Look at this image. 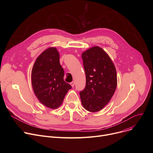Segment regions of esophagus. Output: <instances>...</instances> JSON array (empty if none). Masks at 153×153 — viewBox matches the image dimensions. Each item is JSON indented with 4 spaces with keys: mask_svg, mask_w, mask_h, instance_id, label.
Listing matches in <instances>:
<instances>
[{
    "mask_svg": "<svg viewBox=\"0 0 153 153\" xmlns=\"http://www.w3.org/2000/svg\"><path fill=\"white\" fill-rule=\"evenodd\" d=\"M70 85L72 86V87H74V81L71 82L70 83Z\"/></svg>",
    "mask_w": 153,
    "mask_h": 153,
    "instance_id": "1",
    "label": "esophagus"
}]
</instances>
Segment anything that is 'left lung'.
I'll list each match as a JSON object with an SVG mask.
<instances>
[{
  "instance_id": "1",
  "label": "left lung",
  "mask_w": 153,
  "mask_h": 153,
  "mask_svg": "<svg viewBox=\"0 0 153 153\" xmlns=\"http://www.w3.org/2000/svg\"><path fill=\"white\" fill-rule=\"evenodd\" d=\"M86 77L85 89L80 92L82 105L87 111L97 112L111 100L117 85V71L110 56L99 46L82 54Z\"/></svg>"
}]
</instances>
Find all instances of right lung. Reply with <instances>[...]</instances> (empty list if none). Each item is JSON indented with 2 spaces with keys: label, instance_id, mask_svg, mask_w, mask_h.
Wrapping results in <instances>:
<instances>
[{
  "label": "right lung",
  "instance_id": "obj_1",
  "mask_svg": "<svg viewBox=\"0 0 153 153\" xmlns=\"http://www.w3.org/2000/svg\"><path fill=\"white\" fill-rule=\"evenodd\" d=\"M64 76L59 54L55 47L48 48L36 58L31 71V85L36 97L46 107L58 108L71 89L64 81Z\"/></svg>",
  "mask_w": 153,
  "mask_h": 153
}]
</instances>
